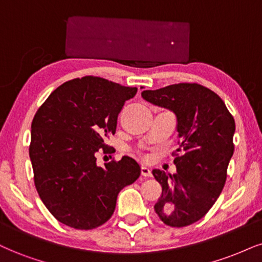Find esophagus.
Listing matches in <instances>:
<instances>
[{
  "label": "esophagus",
  "instance_id": "34e87169",
  "mask_svg": "<svg viewBox=\"0 0 262 262\" xmlns=\"http://www.w3.org/2000/svg\"><path fill=\"white\" fill-rule=\"evenodd\" d=\"M141 173H142V176H144V177H150L151 176L150 169L146 165H143L141 167Z\"/></svg>",
  "mask_w": 262,
  "mask_h": 262
}]
</instances>
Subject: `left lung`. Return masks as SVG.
<instances>
[{
	"instance_id": "left-lung-1",
	"label": "left lung",
	"mask_w": 262,
	"mask_h": 262,
	"mask_svg": "<svg viewBox=\"0 0 262 262\" xmlns=\"http://www.w3.org/2000/svg\"><path fill=\"white\" fill-rule=\"evenodd\" d=\"M142 97L176 114L179 149L173 151L177 173L154 169L163 192L156 212L164 224L185 227L204 217L227 179L234 151V119L214 91L199 83H175L147 90Z\"/></svg>"
}]
</instances>
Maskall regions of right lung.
I'll return each instance as SVG.
<instances>
[{"instance_id":"1","label":"right lung","mask_w":262,"mask_h":262,"mask_svg":"<svg viewBox=\"0 0 262 262\" xmlns=\"http://www.w3.org/2000/svg\"><path fill=\"white\" fill-rule=\"evenodd\" d=\"M136 87L98 76L64 82L48 96L31 122L29 154L36 190L58 221L92 230L105 224L124 187L141 175L135 159H113L97 165V153H111L105 143L115 134L118 115Z\"/></svg>"}]
</instances>
